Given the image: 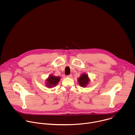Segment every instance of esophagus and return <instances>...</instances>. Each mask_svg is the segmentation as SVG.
Here are the masks:
<instances>
[{
	"label": "esophagus",
	"mask_w": 135,
	"mask_h": 135,
	"mask_svg": "<svg viewBox=\"0 0 135 135\" xmlns=\"http://www.w3.org/2000/svg\"><path fill=\"white\" fill-rule=\"evenodd\" d=\"M67 77V78H71V77H72V75H71V74H70V75H68Z\"/></svg>",
	"instance_id": "1"
}]
</instances>
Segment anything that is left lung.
Returning a JSON list of instances; mask_svg holds the SVG:
<instances>
[{"mask_svg":"<svg viewBox=\"0 0 135 135\" xmlns=\"http://www.w3.org/2000/svg\"><path fill=\"white\" fill-rule=\"evenodd\" d=\"M78 83L83 88H85L89 84L90 79L89 78L88 75L86 73H83L78 79Z\"/></svg>","mask_w":135,"mask_h":135,"instance_id":"obj_1","label":"left lung"}]
</instances>
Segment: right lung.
<instances>
[{"label":"right lung","mask_w":135,"mask_h":135,"mask_svg":"<svg viewBox=\"0 0 135 135\" xmlns=\"http://www.w3.org/2000/svg\"><path fill=\"white\" fill-rule=\"evenodd\" d=\"M60 79V77L59 76H55L51 74L45 80V85L49 88L55 87L59 82Z\"/></svg>","instance_id":"obj_1"}]
</instances>
